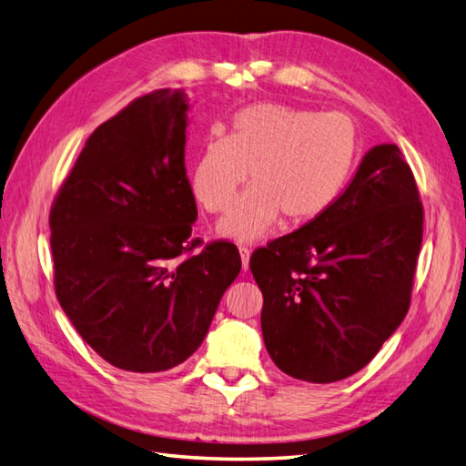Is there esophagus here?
Here are the masks:
<instances>
[{
	"label": "esophagus",
	"instance_id": "esophagus-1",
	"mask_svg": "<svg viewBox=\"0 0 466 466\" xmlns=\"http://www.w3.org/2000/svg\"><path fill=\"white\" fill-rule=\"evenodd\" d=\"M240 257H242V268L248 270V262H250V250L246 246H240Z\"/></svg>",
	"mask_w": 466,
	"mask_h": 466
}]
</instances>
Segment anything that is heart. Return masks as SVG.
Masks as SVG:
<instances>
[{"label": "heart", "mask_w": 466, "mask_h": 466, "mask_svg": "<svg viewBox=\"0 0 466 466\" xmlns=\"http://www.w3.org/2000/svg\"><path fill=\"white\" fill-rule=\"evenodd\" d=\"M360 157V133L348 115L257 103L234 115L191 163L189 186L209 214H222L248 179L250 187L220 222V234L254 240L280 218L287 226L317 220L339 198Z\"/></svg>", "instance_id": "heart-1"}]
</instances>
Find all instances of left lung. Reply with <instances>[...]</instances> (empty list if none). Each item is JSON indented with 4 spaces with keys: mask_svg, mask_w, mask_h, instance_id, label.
Instances as JSON below:
<instances>
[{
    "mask_svg": "<svg viewBox=\"0 0 466 466\" xmlns=\"http://www.w3.org/2000/svg\"><path fill=\"white\" fill-rule=\"evenodd\" d=\"M422 224L402 151L378 145L323 216L254 250L262 337L277 368L313 384L366 368L410 309Z\"/></svg>",
    "mask_w": 466,
    "mask_h": 466,
    "instance_id": "left-lung-1",
    "label": "left lung"
}]
</instances>
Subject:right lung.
<instances>
[{
	"mask_svg": "<svg viewBox=\"0 0 466 466\" xmlns=\"http://www.w3.org/2000/svg\"><path fill=\"white\" fill-rule=\"evenodd\" d=\"M186 111L179 90L135 98L88 137L50 208L64 313L125 371L186 361L242 268L232 242L191 238L198 208L186 171Z\"/></svg>",
	"mask_w": 466,
	"mask_h": 466,
	"instance_id": "1",
	"label": "right lung"
}]
</instances>
